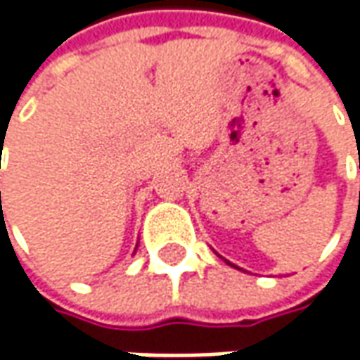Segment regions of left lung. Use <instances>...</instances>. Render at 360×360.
<instances>
[{"label":"left lung","instance_id":"obj_1","mask_svg":"<svg viewBox=\"0 0 360 360\" xmlns=\"http://www.w3.org/2000/svg\"><path fill=\"white\" fill-rule=\"evenodd\" d=\"M229 264H230V266H234V264H232V262H229ZM234 269H238V266H234Z\"/></svg>","mask_w":360,"mask_h":360}]
</instances>
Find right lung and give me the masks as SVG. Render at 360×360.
<instances>
[{
  "label": "right lung",
  "mask_w": 360,
  "mask_h": 360,
  "mask_svg": "<svg viewBox=\"0 0 360 360\" xmlns=\"http://www.w3.org/2000/svg\"><path fill=\"white\" fill-rule=\"evenodd\" d=\"M0 196H1V194H0Z\"/></svg>",
  "instance_id": "right-lung-1"
}]
</instances>
